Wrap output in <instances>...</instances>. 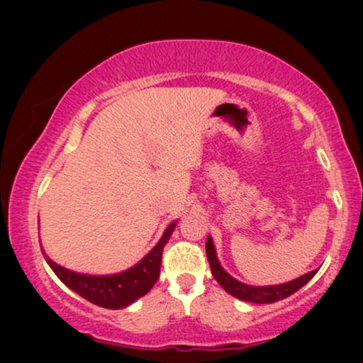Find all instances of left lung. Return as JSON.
Masks as SVG:
<instances>
[{
    "instance_id": "left-lung-1",
    "label": "left lung",
    "mask_w": 363,
    "mask_h": 363,
    "mask_svg": "<svg viewBox=\"0 0 363 363\" xmlns=\"http://www.w3.org/2000/svg\"><path fill=\"white\" fill-rule=\"evenodd\" d=\"M206 256L208 261H210L211 272L213 276H215V279L218 281V284H220L226 292H230L231 296L238 297V299L255 302V304H272V302L286 299V297L294 294L296 291H299L302 286H306L317 272V269L311 271L304 276L297 277L294 281L284 282V284L277 286H247L242 284L240 281H236L235 277H231L225 269H223L220 261H218L216 257L215 245H213L211 236H208L206 240Z\"/></svg>"
}]
</instances>
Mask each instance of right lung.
I'll use <instances>...</instances> for the list:
<instances>
[{"label":"right lung","mask_w":363,"mask_h":363,"mask_svg":"<svg viewBox=\"0 0 363 363\" xmlns=\"http://www.w3.org/2000/svg\"><path fill=\"white\" fill-rule=\"evenodd\" d=\"M175 225L177 221L168 225L162 240L157 242L155 247L138 264L112 276L79 274V272L69 271L66 267L59 266L49 259L43 247L41 251L44 257H46L49 267L56 272V276L69 289L77 292L79 296H82L84 299H87L96 306L106 307V309H122V307H127L132 302H135L138 297L145 296L157 282L158 276H160L163 247L170 240Z\"/></svg>","instance_id":"1"}]
</instances>
